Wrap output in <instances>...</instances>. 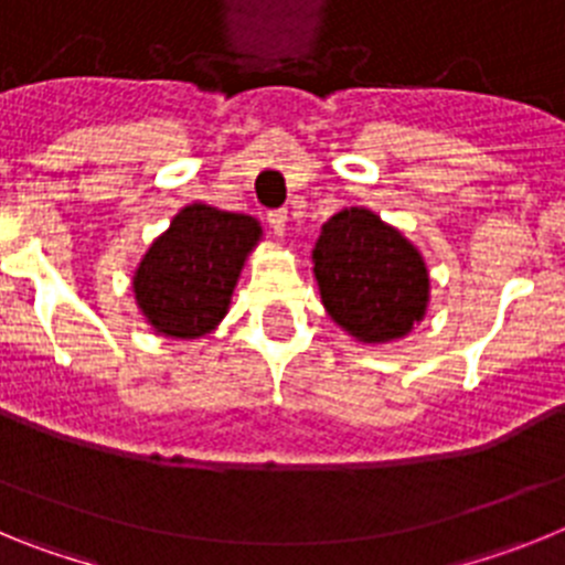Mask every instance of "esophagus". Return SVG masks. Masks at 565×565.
<instances>
[{
  "mask_svg": "<svg viewBox=\"0 0 565 565\" xmlns=\"http://www.w3.org/2000/svg\"><path fill=\"white\" fill-rule=\"evenodd\" d=\"M266 221H268V226L274 228V234H277V237H282V234H286V223H288L286 209H271V212L266 214Z\"/></svg>",
  "mask_w": 565,
  "mask_h": 565,
  "instance_id": "esophagus-1",
  "label": "esophagus"
}]
</instances>
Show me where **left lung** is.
I'll use <instances>...</instances> for the list:
<instances>
[{
  "mask_svg": "<svg viewBox=\"0 0 565 565\" xmlns=\"http://www.w3.org/2000/svg\"><path fill=\"white\" fill-rule=\"evenodd\" d=\"M313 274L333 322L362 342L404 337L427 308L422 254L367 209H344L322 226Z\"/></svg>",
  "mask_w": 565,
  "mask_h": 565,
  "instance_id": "left-lung-1",
  "label": "left lung"
}]
</instances>
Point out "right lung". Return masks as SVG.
Masks as SVG:
<instances>
[{
    "instance_id": "1",
    "label": "right lung",
    "mask_w": 565,
    "mask_h": 565,
    "mask_svg": "<svg viewBox=\"0 0 565 565\" xmlns=\"http://www.w3.org/2000/svg\"><path fill=\"white\" fill-rule=\"evenodd\" d=\"M259 237L248 214L194 203L154 239L135 271V297L154 331L192 339L226 317L243 259Z\"/></svg>"
}]
</instances>
